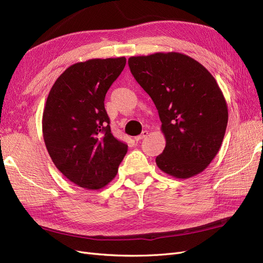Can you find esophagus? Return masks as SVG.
<instances>
[{"instance_id":"esophagus-1","label":"esophagus","mask_w":263,"mask_h":263,"mask_svg":"<svg viewBox=\"0 0 263 263\" xmlns=\"http://www.w3.org/2000/svg\"><path fill=\"white\" fill-rule=\"evenodd\" d=\"M148 136V130H144L142 132L140 135H138V136H136L135 137L134 139L136 140V141H139V140H141V139H144V138H146Z\"/></svg>"}]
</instances>
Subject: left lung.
I'll use <instances>...</instances> for the list:
<instances>
[{
	"label": "left lung",
	"mask_w": 263,
	"mask_h": 263,
	"mask_svg": "<svg viewBox=\"0 0 263 263\" xmlns=\"http://www.w3.org/2000/svg\"><path fill=\"white\" fill-rule=\"evenodd\" d=\"M130 72L154 101L165 138L158 168L177 179L204 171L220 149L228 108L220 87L200 62L180 52L128 59Z\"/></svg>",
	"instance_id": "left-lung-1"
}]
</instances>
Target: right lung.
<instances>
[{"instance_id": "obj_1", "label": "right lung", "mask_w": 263, "mask_h": 263, "mask_svg": "<svg viewBox=\"0 0 263 263\" xmlns=\"http://www.w3.org/2000/svg\"><path fill=\"white\" fill-rule=\"evenodd\" d=\"M126 58L90 59L63 71L43 113V136L53 164L78 186L100 190L117 174L127 149L113 136L104 107Z\"/></svg>"}]
</instances>
